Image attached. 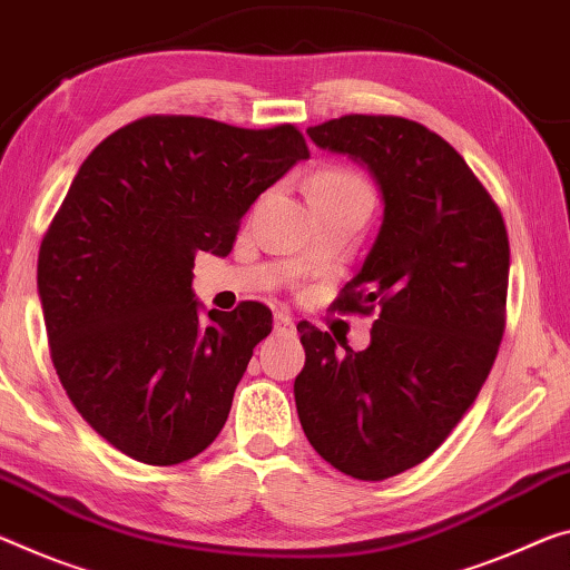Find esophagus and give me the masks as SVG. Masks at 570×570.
Wrapping results in <instances>:
<instances>
[{
    "label": "esophagus",
    "mask_w": 570,
    "mask_h": 570,
    "mask_svg": "<svg viewBox=\"0 0 570 570\" xmlns=\"http://www.w3.org/2000/svg\"><path fill=\"white\" fill-rule=\"evenodd\" d=\"M274 332L276 334H294V320L288 312H276L274 314Z\"/></svg>",
    "instance_id": "obj_1"
}]
</instances>
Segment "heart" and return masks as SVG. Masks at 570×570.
<instances>
[{
  "label": "heart",
  "mask_w": 570,
  "mask_h": 570,
  "mask_svg": "<svg viewBox=\"0 0 570 570\" xmlns=\"http://www.w3.org/2000/svg\"><path fill=\"white\" fill-rule=\"evenodd\" d=\"M312 183L322 185H365L357 175H352L347 169H322L320 175L312 177Z\"/></svg>",
  "instance_id": "obj_1"
}]
</instances>
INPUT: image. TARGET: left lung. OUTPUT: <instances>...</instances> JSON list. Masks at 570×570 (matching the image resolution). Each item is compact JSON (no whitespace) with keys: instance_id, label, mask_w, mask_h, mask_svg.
Returning <instances> with one entry per match:
<instances>
[{"instance_id":"obj_1","label":"left lung","mask_w":570,"mask_h":570,"mask_svg":"<svg viewBox=\"0 0 570 570\" xmlns=\"http://www.w3.org/2000/svg\"><path fill=\"white\" fill-rule=\"evenodd\" d=\"M306 134L370 169L383 225L332 304L377 306L370 345L337 355L330 332L299 322L296 411L324 462L381 482L429 459L480 395L504 332L510 240L464 157L426 126L350 114Z\"/></svg>"}]
</instances>
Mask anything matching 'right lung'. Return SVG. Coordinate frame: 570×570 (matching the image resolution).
Wrapping results in <instances>:
<instances>
[{
  "label": "right lung",
  "mask_w": 570,
  "mask_h": 570,
  "mask_svg": "<svg viewBox=\"0 0 570 570\" xmlns=\"http://www.w3.org/2000/svg\"><path fill=\"white\" fill-rule=\"evenodd\" d=\"M306 157L292 124L144 116L80 165L42 238L38 292L68 399L126 456L187 462L225 426L271 309L203 317L195 253L228 256L248 207Z\"/></svg>",
  "instance_id": "obj_1"
}]
</instances>
